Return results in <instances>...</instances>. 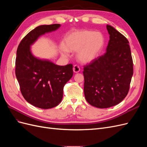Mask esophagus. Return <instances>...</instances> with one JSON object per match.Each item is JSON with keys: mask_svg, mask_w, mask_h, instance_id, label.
Segmentation results:
<instances>
[{"mask_svg": "<svg viewBox=\"0 0 147 147\" xmlns=\"http://www.w3.org/2000/svg\"><path fill=\"white\" fill-rule=\"evenodd\" d=\"M73 70H74V72L75 73H78V72H80V67L78 65H75L74 66V67H73Z\"/></svg>", "mask_w": 147, "mask_h": 147, "instance_id": "34e87169", "label": "esophagus"}]
</instances>
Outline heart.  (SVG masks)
<instances>
[{
  "instance_id": "heart-1",
  "label": "heart",
  "mask_w": 147,
  "mask_h": 147,
  "mask_svg": "<svg viewBox=\"0 0 147 147\" xmlns=\"http://www.w3.org/2000/svg\"><path fill=\"white\" fill-rule=\"evenodd\" d=\"M104 45V35L91 30L74 31L64 39V45L60 46V52L64 56L69 51H77V58L83 63H89L97 58Z\"/></svg>"
}]
</instances>
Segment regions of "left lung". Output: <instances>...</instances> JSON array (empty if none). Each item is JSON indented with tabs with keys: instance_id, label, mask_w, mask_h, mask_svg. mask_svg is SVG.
Segmentation results:
<instances>
[{
	"instance_id": "obj_1",
	"label": "left lung",
	"mask_w": 147,
	"mask_h": 147,
	"mask_svg": "<svg viewBox=\"0 0 147 147\" xmlns=\"http://www.w3.org/2000/svg\"><path fill=\"white\" fill-rule=\"evenodd\" d=\"M110 40L104 55L84 66V94L90 105L100 109L120 103L127 96L133 75L127 39L107 25Z\"/></svg>"
}]
</instances>
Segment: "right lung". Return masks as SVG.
<instances>
[{"label":"right lung","instance_id":"1","mask_svg":"<svg viewBox=\"0 0 147 147\" xmlns=\"http://www.w3.org/2000/svg\"><path fill=\"white\" fill-rule=\"evenodd\" d=\"M59 24L41 25L23 38L16 51L15 74L21 94L29 104L43 109L58 105L65 84L73 76V65H57L49 60L35 57L30 46L45 33L57 30Z\"/></svg>","mask_w":147,"mask_h":147}]
</instances>
